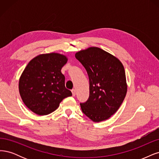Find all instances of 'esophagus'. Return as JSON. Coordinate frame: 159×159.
<instances>
[{
  "label": "esophagus",
  "mask_w": 159,
  "mask_h": 159,
  "mask_svg": "<svg viewBox=\"0 0 159 159\" xmlns=\"http://www.w3.org/2000/svg\"><path fill=\"white\" fill-rule=\"evenodd\" d=\"M71 93H72V94H73V96H75V94H76V90L75 89H73L72 90H71Z\"/></svg>",
  "instance_id": "obj_1"
}]
</instances>
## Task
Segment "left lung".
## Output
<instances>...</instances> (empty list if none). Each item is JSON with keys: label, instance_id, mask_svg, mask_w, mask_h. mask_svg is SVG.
I'll return each mask as SVG.
<instances>
[{"label": "left lung", "instance_id": "1", "mask_svg": "<svg viewBox=\"0 0 159 159\" xmlns=\"http://www.w3.org/2000/svg\"><path fill=\"white\" fill-rule=\"evenodd\" d=\"M89 77V98L80 103L83 113L94 122L106 120L119 109L127 84L124 65L114 55L97 47L75 53Z\"/></svg>", "mask_w": 159, "mask_h": 159}]
</instances>
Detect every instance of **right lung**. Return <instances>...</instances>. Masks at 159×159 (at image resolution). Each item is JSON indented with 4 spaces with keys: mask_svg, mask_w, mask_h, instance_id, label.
<instances>
[{
    "mask_svg": "<svg viewBox=\"0 0 159 159\" xmlns=\"http://www.w3.org/2000/svg\"><path fill=\"white\" fill-rule=\"evenodd\" d=\"M66 55L58 53L40 54L30 61L19 79V93L24 104L39 116L51 114L71 92L65 86L61 69Z\"/></svg>",
    "mask_w": 159,
    "mask_h": 159,
    "instance_id": "obj_1",
    "label": "right lung"
}]
</instances>
